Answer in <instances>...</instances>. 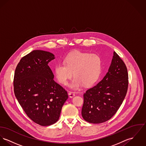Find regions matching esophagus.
I'll use <instances>...</instances> for the list:
<instances>
[{
	"instance_id": "1",
	"label": "esophagus",
	"mask_w": 146,
	"mask_h": 146,
	"mask_svg": "<svg viewBox=\"0 0 146 146\" xmlns=\"http://www.w3.org/2000/svg\"><path fill=\"white\" fill-rule=\"evenodd\" d=\"M75 94L74 92H69V93H68V96H69V97L70 98H73L74 96H75Z\"/></svg>"
}]
</instances>
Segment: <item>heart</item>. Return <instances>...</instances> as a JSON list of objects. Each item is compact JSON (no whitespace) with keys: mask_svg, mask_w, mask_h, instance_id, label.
<instances>
[{"mask_svg":"<svg viewBox=\"0 0 146 146\" xmlns=\"http://www.w3.org/2000/svg\"><path fill=\"white\" fill-rule=\"evenodd\" d=\"M102 70V61L96 54L75 51L70 53L64 59V64L59 63L54 68L57 81L66 85L73 75L74 78L70 87L78 89L83 84L90 86L98 80Z\"/></svg>","mask_w":146,"mask_h":146,"instance_id":"obj_1","label":"heart"}]
</instances>
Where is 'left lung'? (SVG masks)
Returning a JSON list of instances; mask_svg holds the SVG:
<instances>
[{"label":"left lung","mask_w":146,"mask_h":146,"mask_svg":"<svg viewBox=\"0 0 146 146\" xmlns=\"http://www.w3.org/2000/svg\"><path fill=\"white\" fill-rule=\"evenodd\" d=\"M128 86L127 67L119 55L114 52L106 76L97 85L84 94L81 110L84 119L94 124L110 119L122 104Z\"/></svg>","instance_id":"obj_1"}]
</instances>
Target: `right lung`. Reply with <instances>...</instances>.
Returning a JSON list of instances; mask_svg holds the SVG:
<instances>
[{"instance_id":"obj_1","label":"right lung","mask_w":146,"mask_h":146,"mask_svg":"<svg viewBox=\"0 0 146 146\" xmlns=\"http://www.w3.org/2000/svg\"><path fill=\"white\" fill-rule=\"evenodd\" d=\"M53 53L34 50L23 57L16 67L14 92L27 116L42 126L55 123L68 98L67 92L56 82L48 63Z\"/></svg>"}]
</instances>
